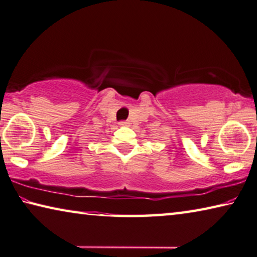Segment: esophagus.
Segmentation results:
<instances>
[{
	"mask_svg": "<svg viewBox=\"0 0 257 257\" xmlns=\"http://www.w3.org/2000/svg\"><path fill=\"white\" fill-rule=\"evenodd\" d=\"M130 124H131V123H130L128 120H123V121H120V123H119L120 126H130Z\"/></svg>",
	"mask_w": 257,
	"mask_h": 257,
	"instance_id": "esophagus-1",
	"label": "esophagus"
}]
</instances>
